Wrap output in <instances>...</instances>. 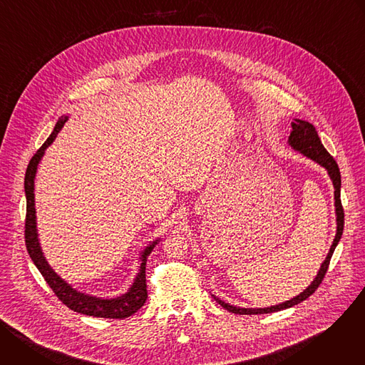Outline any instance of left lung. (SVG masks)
<instances>
[{
  "instance_id": "8db88e82",
  "label": "left lung",
  "mask_w": 365,
  "mask_h": 365,
  "mask_svg": "<svg viewBox=\"0 0 365 365\" xmlns=\"http://www.w3.org/2000/svg\"><path fill=\"white\" fill-rule=\"evenodd\" d=\"M287 144L294 150L299 151L300 154L306 155L307 159L317 162L319 166H322L324 169H327L332 185H334V199H335V215H336V234L334 238V242L328 251L327 258L324 259V263L321 264V269L317 274V277L314 279L303 292H300L297 296L292 297L290 300L282 302L279 304H273L269 307H240V306H234L230 303H225L224 300H221L220 297H217L215 294H212V297L228 312H232V314L237 315H259V314H272V312H279L287 307H292L303 300H306L312 293H315V290L319 287V284L322 283L331 257L341 240L342 231H344V210H342V203H341V173H339V168L336 165V162L334 160L332 155L327 151V148L324 147V144L321 143V138L318 135V131L315 130V127L312 125L310 123L304 121V120H299L294 118L292 121V133L289 135Z\"/></svg>"
}]
</instances>
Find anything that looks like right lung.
Segmentation results:
<instances>
[{"mask_svg": "<svg viewBox=\"0 0 365 365\" xmlns=\"http://www.w3.org/2000/svg\"><path fill=\"white\" fill-rule=\"evenodd\" d=\"M66 121H68L66 115L59 118L53 131H51V134L44 141V144L36 151L26 170V178H24V192H26V200H27L26 247L34 266L38 269L46 283L50 286L51 290L55 292V294L61 299V302L66 304L69 309L78 312V314L95 317V318L125 319L134 315L147 300L145 263H147V257L150 255L153 248L159 244L160 238L150 241V244L140 252V257H138L140 269L133 284L125 293L117 297H98V296L86 294L73 289L72 284L65 282V279H62L53 269L50 267L40 247V240L37 232V218H36V203H34V179H36L38 163L43 159L46 148L55 141V138L58 137V134L61 133Z\"/></svg>", "mask_w": 365, "mask_h": 365, "instance_id": "add662e5", "label": "right lung"}]
</instances>
